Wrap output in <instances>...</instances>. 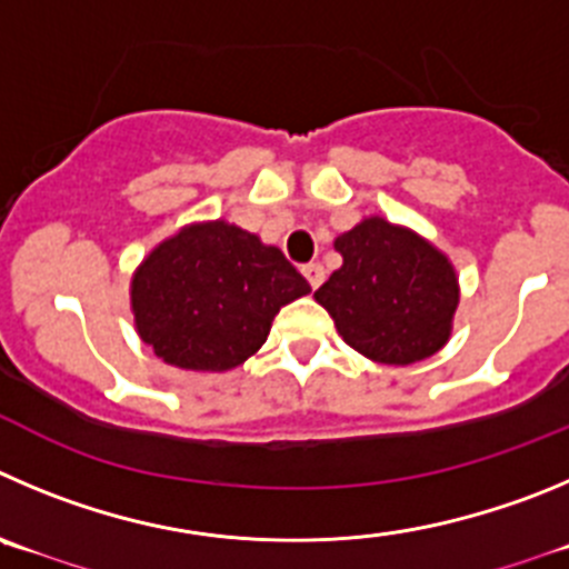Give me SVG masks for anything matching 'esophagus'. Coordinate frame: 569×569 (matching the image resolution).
Masks as SVG:
<instances>
[{"label":"esophagus","mask_w":569,"mask_h":569,"mask_svg":"<svg viewBox=\"0 0 569 569\" xmlns=\"http://www.w3.org/2000/svg\"><path fill=\"white\" fill-rule=\"evenodd\" d=\"M302 274H306L311 289H320L322 280H326V269H322V263H306V267H302Z\"/></svg>","instance_id":"34e87169"}]
</instances>
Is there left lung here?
I'll list each match as a JSON object with an SVG mask.
<instances>
[{"instance_id": "8db88e82", "label": "left lung", "mask_w": 569, "mask_h": 569, "mask_svg": "<svg viewBox=\"0 0 569 569\" xmlns=\"http://www.w3.org/2000/svg\"><path fill=\"white\" fill-rule=\"evenodd\" d=\"M342 267L317 289L345 342L381 365H412L443 348L458 309L452 263L423 238L368 219L337 238Z\"/></svg>"}]
</instances>
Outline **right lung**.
Instances as JSON below:
<instances>
[{"label": "right lung", "instance_id": "1", "mask_svg": "<svg viewBox=\"0 0 569 569\" xmlns=\"http://www.w3.org/2000/svg\"><path fill=\"white\" fill-rule=\"evenodd\" d=\"M311 286L278 247L241 227H184L137 269L131 309L142 342L182 370H232L267 342L280 306Z\"/></svg>", "mask_w": 569, "mask_h": 569}]
</instances>
